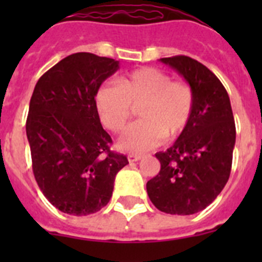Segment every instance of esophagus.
Returning <instances> with one entry per match:
<instances>
[{
  "instance_id": "obj_1",
  "label": "esophagus",
  "mask_w": 262,
  "mask_h": 262,
  "mask_svg": "<svg viewBox=\"0 0 262 262\" xmlns=\"http://www.w3.org/2000/svg\"><path fill=\"white\" fill-rule=\"evenodd\" d=\"M127 157H128L129 163H135V161H139V160L142 159V156H140V155H136V154H129Z\"/></svg>"
}]
</instances>
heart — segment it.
Returning a JSON list of instances; mask_svg holds the SVG:
<instances>
[{"instance_id":"1","label":"heart","mask_w":262,"mask_h":262,"mask_svg":"<svg viewBox=\"0 0 262 262\" xmlns=\"http://www.w3.org/2000/svg\"><path fill=\"white\" fill-rule=\"evenodd\" d=\"M97 110L103 126L120 133L139 107V122L120 136L118 145L123 151L143 152L181 135L193 113V92L186 84L157 68H142L105 84L96 96Z\"/></svg>"}]
</instances>
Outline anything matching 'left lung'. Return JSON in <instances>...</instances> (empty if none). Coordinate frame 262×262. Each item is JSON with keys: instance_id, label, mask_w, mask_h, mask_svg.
Returning <instances> with one entry per match:
<instances>
[{"instance_id": "left-lung-1", "label": "left lung", "mask_w": 262, "mask_h": 262, "mask_svg": "<svg viewBox=\"0 0 262 262\" xmlns=\"http://www.w3.org/2000/svg\"><path fill=\"white\" fill-rule=\"evenodd\" d=\"M160 61L189 82L194 106L174 144L156 154L161 168L147 182V193L160 211L191 215L212 203L230 178L235 120L226 88L207 67L184 55Z\"/></svg>"}]
</instances>
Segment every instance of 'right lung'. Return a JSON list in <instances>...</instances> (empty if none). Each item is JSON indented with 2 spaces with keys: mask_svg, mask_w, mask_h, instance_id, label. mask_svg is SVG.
Wrapping results in <instances>:
<instances>
[{
  "mask_svg": "<svg viewBox=\"0 0 262 262\" xmlns=\"http://www.w3.org/2000/svg\"><path fill=\"white\" fill-rule=\"evenodd\" d=\"M118 68L110 57L73 53L39 78L30 99L32 172L46 198L66 214L82 216L105 207L115 176L128 164L110 149L96 103L101 84Z\"/></svg>",
  "mask_w": 262,
  "mask_h": 262,
  "instance_id": "1",
  "label": "right lung"
}]
</instances>
